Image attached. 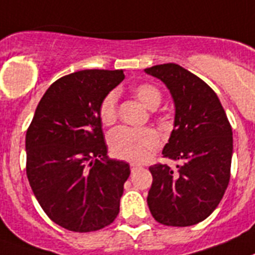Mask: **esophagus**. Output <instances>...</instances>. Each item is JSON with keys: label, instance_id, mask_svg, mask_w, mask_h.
<instances>
[{"label": "esophagus", "instance_id": "esophagus-1", "mask_svg": "<svg viewBox=\"0 0 255 255\" xmlns=\"http://www.w3.org/2000/svg\"><path fill=\"white\" fill-rule=\"evenodd\" d=\"M138 168H140V165H138V164H135V163L130 164V169H131V172H135Z\"/></svg>", "mask_w": 255, "mask_h": 255}]
</instances>
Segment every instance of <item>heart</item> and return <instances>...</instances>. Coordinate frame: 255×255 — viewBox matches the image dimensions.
<instances>
[{
  "mask_svg": "<svg viewBox=\"0 0 255 255\" xmlns=\"http://www.w3.org/2000/svg\"><path fill=\"white\" fill-rule=\"evenodd\" d=\"M132 95L144 107L155 109L160 104L163 95L156 86L151 83H140L132 87ZM119 116V98L116 91L105 95L99 105V117L104 125H112ZM111 152L119 159L144 163L152 156L160 146V136L152 129H129L120 128L108 135Z\"/></svg>",
  "mask_w": 255,
  "mask_h": 255,
  "instance_id": "obj_1",
  "label": "heart"
}]
</instances>
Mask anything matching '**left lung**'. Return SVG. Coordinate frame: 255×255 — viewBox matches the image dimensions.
I'll list each match as a JSON object with an SVG mask.
<instances>
[{
    "mask_svg": "<svg viewBox=\"0 0 255 255\" xmlns=\"http://www.w3.org/2000/svg\"><path fill=\"white\" fill-rule=\"evenodd\" d=\"M144 71L160 79L173 98L174 129L163 155L180 161L176 170L167 164L151 165L147 205L160 224L194 226L211 215L227 190L232 128L214 90L201 78L176 64Z\"/></svg>",
    "mask_w": 255,
    "mask_h": 255,
    "instance_id": "left-lung-1",
    "label": "left lung"
}]
</instances>
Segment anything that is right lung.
Listing matches in <instances>:
<instances>
[{"instance_id":"obj_1","label":"right lung","mask_w":255,"mask_h":255,"mask_svg":"<svg viewBox=\"0 0 255 255\" xmlns=\"http://www.w3.org/2000/svg\"><path fill=\"white\" fill-rule=\"evenodd\" d=\"M123 70H82L54 82L26 134V172L48 218L73 232H94L120 212L129 164L107 156L99 117Z\"/></svg>"}]
</instances>
